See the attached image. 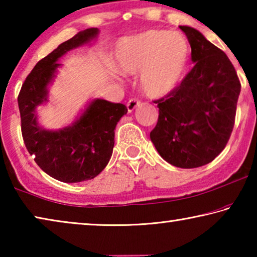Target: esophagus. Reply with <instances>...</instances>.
<instances>
[{
	"instance_id": "34e87169",
	"label": "esophagus",
	"mask_w": 257,
	"mask_h": 257,
	"mask_svg": "<svg viewBox=\"0 0 257 257\" xmlns=\"http://www.w3.org/2000/svg\"><path fill=\"white\" fill-rule=\"evenodd\" d=\"M141 99L138 98H130L128 103H127V108H128V112H133L135 108H136L138 105H141Z\"/></svg>"
}]
</instances>
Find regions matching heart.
Listing matches in <instances>:
<instances>
[{
	"instance_id": "b5f03b06",
	"label": "heart",
	"mask_w": 257,
	"mask_h": 257,
	"mask_svg": "<svg viewBox=\"0 0 257 257\" xmlns=\"http://www.w3.org/2000/svg\"><path fill=\"white\" fill-rule=\"evenodd\" d=\"M118 67L123 75L142 71L141 88L150 97H163L179 84L188 61V45L179 33L150 30L121 41Z\"/></svg>"
}]
</instances>
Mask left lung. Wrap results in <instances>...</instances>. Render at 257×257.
I'll list each match as a JSON object with an SVG mask.
<instances>
[{"label": "left lung", "instance_id": "obj_1", "mask_svg": "<svg viewBox=\"0 0 257 257\" xmlns=\"http://www.w3.org/2000/svg\"><path fill=\"white\" fill-rule=\"evenodd\" d=\"M180 29L188 38L195 66L170 94L154 101L159 119L150 136L167 162L193 169L212 162L224 150L241 85L222 50L196 29Z\"/></svg>", "mask_w": 257, "mask_h": 257}]
</instances>
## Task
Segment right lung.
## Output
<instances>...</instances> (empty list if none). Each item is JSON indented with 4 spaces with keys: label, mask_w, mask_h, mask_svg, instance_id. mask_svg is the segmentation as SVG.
I'll return each instance as SVG.
<instances>
[{
    "label": "right lung",
    "mask_w": 257,
    "mask_h": 257,
    "mask_svg": "<svg viewBox=\"0 0 257 257\" xmlns=\"http://www.w3.org/2000/svg\"><path fill=\"white\" fill-rule=\"evenodd\" d=\"M97 28H88L60 44L43 58L26 78L18 95V105L26 149L43 171L62 182L93 179L110 161L114 129L128 112L121 103L94 99L70 127L58 132L41 128L36 107L47 99V85L54 77L61 56L96 37Z\"/></svg>",
    "instance_id": "right-lung-1"
}]
</instances>
